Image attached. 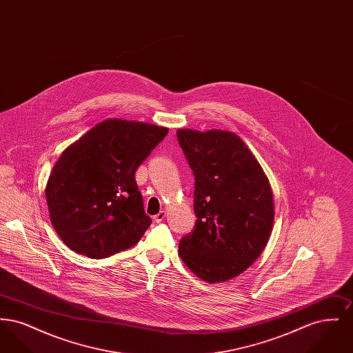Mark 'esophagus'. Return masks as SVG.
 <instances>
[{
    "label": "esophagus",
    "mask_w": 353,
    "mask_h": 353,
    "mask_svg": "<svg viewBox=\"0 0 353 353\" xmlns=\"http://www.w3.org/2000/svg\"><path fill=\"white\" fill-rule=\"evenodd\" d=\"M165 216H167V213L164 212V210H161V212H159L154 217H153V219H154V222H157V223H160L163 219H165Z\"/></svg>",
    "instance_id": "obj_1"
}]
</instances>
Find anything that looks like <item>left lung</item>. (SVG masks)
<instances>
[{
  "label": "left lung",
  "instance_id": "1",
  "mask_svg": "<svg viewBox=\"0 0 353 353\" xmlns=\"http://www.w3.org/2000/svg\"><path fill=\"white\" fill-rule=\"evenodd\" d=\"M177 140L194 176V229L179 255L209 283L233 279L261 255L274 223L269 179L233 132L179 130Z\"/></svg>",
  "mask_w": 353,
  "mask_h": 353
}]
</instances>
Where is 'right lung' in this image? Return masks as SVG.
Returning <instances> with one entry per match:
<instances>
[{"label":"right lung","mask_w":353,"mask_h":353,"mask_svg":"<svg viewBox=\"0 0 353 353\" xmlns=\"http://www.w3.org/2000/svg\"><path fill=\"white\" fill-rule=\"evenodd\" d=\"M167 134L164 127L108 119L63 151L46 199L51 223L72 252L101 259L140 241L152 219L134 172Z\"/></svg>","instance_id":"add662e5"}]
</instances>
